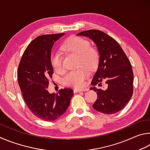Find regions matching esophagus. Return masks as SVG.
I'll return each mask as SVG.
<instances>
[{
  "label": "esophagus",
  "instance_id": "1",
  "mask_svg": "<svg viewBox=\"0 0 150 150\" xmlns=\"http://www.w3.org/2000/svg\"><path fill=\"white\" fill-rule=\"evenodd\" d=\"M88 88H76L74 89V91L76 92H79V91H88Z\"/></svg>",
  "mask_w": 150,
  "mask_h": 150
}]
</instances>
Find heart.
I'll return each mask as SVG.
<instances>
[{"mask_svg": "<svg viewBox=\"0 0 150 150\" xmlns=\"http://www.w3.org/2000/svg\"><path fill=\"white\" fill-rule=\"evenodd\" d=\"M64 51L71 52L78 56V67H84L89 70H93L96 67L99 61V52L96 48L90 46L88 40L80 37H71L63 45ZM51 62L57 72L62 70V57L59 52L52 54ZM89 75L88 70L81 67L76 70L71 71L66 74L63 78V82L66 85L81 87L84 84V81Z\"/></svg>", "mask_w": 150, "mask_h": 150, "instance_id": "heart-1", "label": "heart"}]
</instances>
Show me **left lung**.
I'll return each mask as SVG.
<instances>
[{
  "mask_svg": "<svg viewBox=\"0 0 150 150\" xmlns=\"http://www.w3.org/2000/svg\"><path fill=\"white\" fill-rule=\"evenodd\" d=\"M76 35L90 38L98 50V67L91 81L94 86L90 88L98 94L93 108L103 114L116 113L132 96L134 75L130 60L117 41L103 31L90 30ZM102 81L108 84L105 91L95 87Z\"/></svg>",
  "mask_w": 150,
  "mask_h": 150,
  "instance_id": "8db88e82",
  "label": "left lung"
}]
</instances>
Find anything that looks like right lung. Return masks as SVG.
Masks as SVG:
<instances>
[{
	"label": "right lung",
	"instance_id": "right-lung-1",
	"mask_svg": "<svg viewBox=\"0 0 150 150\" xmlns=\"http://www.w3.org/2000/svg\"><path fill=\"white\" fill-rule=\"evenodd\" d=\"M64 33L36 38L25 50L18 69V82L23 98L31 112L39 119L52 121L64 113L74 95L73 90L64 88L50 93L49 79L53 74L51 49Z\"/></svg>",
	"mask_w": 150,
	"mask_h": 150
}]
</instances>
